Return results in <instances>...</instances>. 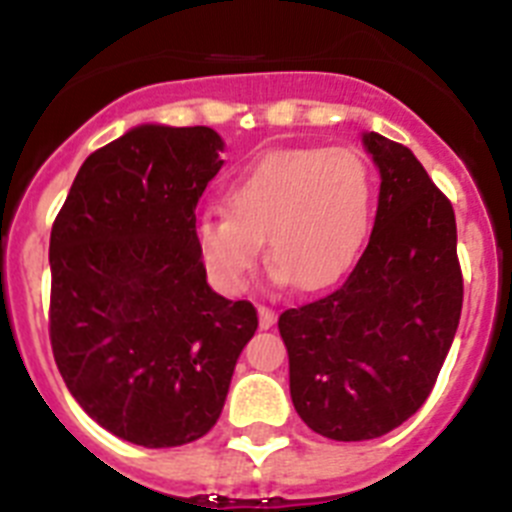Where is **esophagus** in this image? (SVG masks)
<instances>
[{"instance_id": "1", "label": "esophagus", "mask_w": 512, "mask_h": 512, "mask_svg": "<svg viewBox=\"0 0 512 512\" xmlns=\"http://www.w3.org/2000/svg\"><path fill=\"white\" fill-rule=\"evenodd\" d=\"M274 323H277V312L271 310V307H266V305H259V325H261V328L269 330Z\"/></svg>"}]
</instances>
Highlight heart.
I'll return each instance as SVG.
<instances>
[{
  "label": "heart",
  "instance_id": "b5f03b06",
  "mask_svg": "<svg viewBox=\"0 0 512 512\" xmlns=\"http://www.w3.org/2000/svg\"><path fill=\"white\" fill-rule=\"evenodd\" d=\"M225 210L194 225L207 274L241 292L266 259L302 292H315L356 259L372 215V174L351 148H284L266 153L225 192Z\"/></svg>",
  "mask_w": 512,
  "mask_h": 512
}]
</instances>
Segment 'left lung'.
Segmentation results:
<instances>
[{
	"label": "left lung",
	"mask_w": 512,
	"mask_h": 512,
	"mask_svg": "<svg viewBox=\"0 0 512 512\" xmlns=\"http://www.w3.org/2000/svg\"><path fill=\"white\" fill-rule=\"evenodd\" d=\"M364 146L382 184L361 259L336 292L279 315L297 415L333 441L379 438L418 413L464 302L446 194L402 143L364 133Z\"/></svg>",
	"instance_id": "8db88e82"
}]
</instances>
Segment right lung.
I'll use <instances>...</instances> for the list:
<instances>
[{"label":"right lung","instance_id":"obj_1","mask_svg":"<svg viewBox=\"0 0 512 512\" xmlns=\"http://www.w3.org/2000/svg\"><path fill=\"white\" fill-rule=\"evenodd\" d=\"M220 151L205 125H138L81 164L51 230L58 372L89 418L146 449L210 431L259 328L251 302L212 292L194 243Z\"/></svg>","mask_w":512,"mask_h":512}]
</instances>
